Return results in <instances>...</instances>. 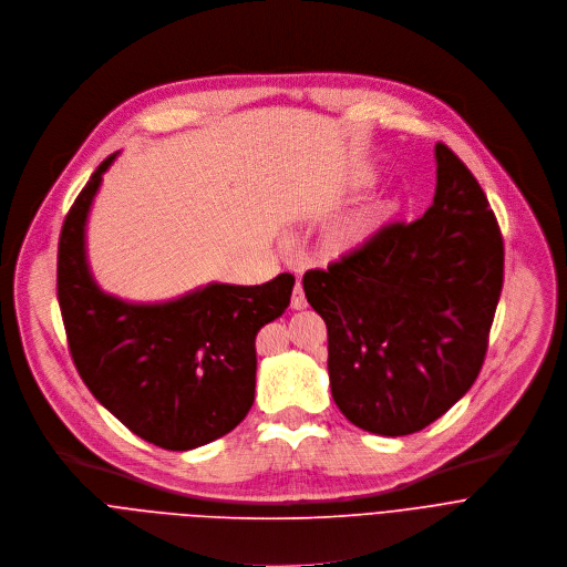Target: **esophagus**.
Listing matches in <instances>:
<instances>
[{
    "instance_id": "obj_1",
    "label": "esophagus",
    "mask_w": 567,
    "mask_h": 567,
    "mask_svg": "<svg viewBox=\"0 0 567 567\" xmlns=\"http://www.w3.org/2000/svg\"><path fill=\"white\" fill-rule=\"evenodd\" d=\"M290 306H292L295 310H303V308L308 306L306 295H303V286H301V284H297V286H295V290H292V299H290Z\"/></svg>"
}]
</instances>
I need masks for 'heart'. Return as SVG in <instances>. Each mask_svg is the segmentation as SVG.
Returning <instances> with one entry per match:
<instances>
[{"label": "heart", "mask_w": 567, "mask_h": 567, "mask_svg": "<svg viewBox=\"0 0 567 567\" xmlns=\"http://www.w3.org/2000/svg\"><path fill=\"white\" fill-rule=\"evenodd\" d=\"M373 178H375V174L364 176V181H373ZM391 214H393L391 203H375V205L358 209L355 214L347 216L344 220H339L330 230L328 248L339 257L367 250L382 235Z\"/></svg>", "instance_id": "heart-1"}]
</instances>
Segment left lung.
I'll use <instances>...</instances> for the list:
<instances>
[{
    "mask_svg": "<svg viewBox=\"0 0 567 567\" xmlns=\"http://www.w3.org/2000/svg\"><path fill=\"white\" fill-rule=\"evenodd\" d=\"M433 154L422 218L303 275L328 328L334 404L389 437L422 431L472 389L503 288V237L483 187L449 147Z\"/></svg>",
    "mask_w": 567,
    "mask_h": 567,
    "instance_id": "obj_1",
    "label": "left lung"
}]
</instances>
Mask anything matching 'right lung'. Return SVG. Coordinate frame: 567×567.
I'll use <instances>...</instances> for the list:
<instances>
[{"label":"right lung","mask_w":567,"mask_h":567,"mask_svg":"<svg viewBox=\"0 0 567 567\" xmlns=\"http://www.w3.org/2000/svg\"><path fill=\"white\" fill-rule=\"evenodd\" d=\"M111 154L62 225L58 301L69 349L93 398L138 437L189 451L230 433L250 411L257 332L281 317L295 277L261 286L212 281L165 301L104 292L89 266L86 223Z\"/></svg>","instance_id":"add662e5"}]
</instances>
